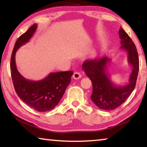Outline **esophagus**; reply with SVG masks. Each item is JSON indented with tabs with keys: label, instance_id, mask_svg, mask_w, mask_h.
I'll list each match as a JSON object with an SVG mask.
<instances>
[{
	"label": "esophagus",
	"instance_id": "1",
	"mask_svg": "<svg viewBox=\"0 0 147 147\" xmlns=\"http://www.w3.org/2000/svg\"><path fill=\"white\" fill-rule=\"evenodd\" d=\"M81 74L80 73H78V72H75L73 74V78L74 79H75V80H78V79H80L81 78Z\"/></svg>",
	"mask_w": 147,
	"mask_h": 147
}]
</instances>
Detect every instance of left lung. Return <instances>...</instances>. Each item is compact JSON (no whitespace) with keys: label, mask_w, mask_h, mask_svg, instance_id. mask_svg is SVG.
I'll return each instance as SVG.
<instances>
[{"label":"left lung","mask_w":147,"mask_h":147,"mask_svg":"<svg viewBox=\"0 0 147 147\" xmlns=\"http://www.w3.org/2000/svg\"><path fill=\"white\" fill-rule=\"evenodd\" d=\"M118 34L120 48L127 52V61L132 67L126 84L120 86L112 82L107 70V65L111 59L105 57L90 61L86 60L82 64L83 71L92 82L91 99L102 110H114L124 103L134 90L139 73V57L136 45L122 27Z\"/></svg>","instance_id":"obj_1"}]
</instances>
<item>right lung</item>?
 <instances>
[{"label": "right lung", "mask_w": 147, "mask_h": 147, "mask_svg": "<svg viewBox=\"0 0 147 147\" xmlns=\"http://www.w3.org/2000/svg\"><path fill=\"white\" fill-rule=\"evenodd\" d=\"M37 29L34 24L16 41L10 60V71L16 92L24 103L38 112L52 110L59 103L71 82L73 71L51 73L42 80L26 79L20 73L16 65L15 56L21 46L30 40Z\"/></svg>", "instance_id": "add662e5"}]
</instances>
